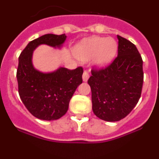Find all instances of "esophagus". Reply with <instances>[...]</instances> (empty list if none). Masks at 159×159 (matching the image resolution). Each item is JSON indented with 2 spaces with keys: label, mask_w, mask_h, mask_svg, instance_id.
I'll use <instances>...</instances> for the list:
<instances>
[{
  "label": "esophagus",
  "mask_w": 159,
  "mask_h": 159,
  "mask_svg": "<svg viewBox=\"0 0 159 159\" xmlns=\"http://www.w3.org/2000/svg\"><path fill=\"white\" fill-rule=\"evenodd\" d=\"M88 78H89V73L87 71H84V74H83V80H84V82H87Z\"/></svg>",
  "instance_id": "34e87169"
}]
</instances>
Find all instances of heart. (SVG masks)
Here are the masks:
<instances>
[{
	"mask_svg": "<svg viewBox=\"0 0 159 159\" xmlns=\"http://www.w3.org/2000/svg\"><path fill=\"white\" fill-rule=\"evenodd\" d=\"M117 51V43L112 39L93 36L83 40L75 47V57L81 62H87L95 57V63L103 67L111 61Z\"/></svg>",
	"mask_w": 159,
	"mask_h": 159,
	"instance_id": "1",
	"label": "heart"
}]
</instances>
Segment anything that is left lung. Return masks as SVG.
I'll return each mask as SVG.
<instances>
[{
    "mask_svg": "<svg viewBox=\"0 0 159 159\" xmlns=\"http://www.w3.org/2000/svg\"><path fill=\"white\" fill-rule=\"evenodd\" d=\"M117 37V57L104 68L93 67L88 81L94 114L107 122L119 121L133 110L140 99L143 84L141 55L134 43Z\"/></svg>",
    "mask_w": 159,
    "mask_h": 159,
    "instance_id": "1",
    "label": "left lung"
}]
</instances>
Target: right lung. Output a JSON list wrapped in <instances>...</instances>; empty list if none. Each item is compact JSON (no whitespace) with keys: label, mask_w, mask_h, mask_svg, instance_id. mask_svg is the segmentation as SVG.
<instances>
[{"label":"right lung","mask_w":159,"mask_h":159,"mask_svg":"<svg viewBox=\"0 0 159 159\" xmlns=\"http://www.w3.org/2000/svg\"><path fill=\"white\" fill-rule=\"evenodd\" d=\"M66 35L45 34L28 43L19 57L16 78L20 99L29 111L42 120H56L68 109L71 98L82 84V67L74 70L60 67L53 72L43 73L32 65V52L40 44L60 48Z\"/></svg>","instance_id":"obj_1"}]
</instances>
